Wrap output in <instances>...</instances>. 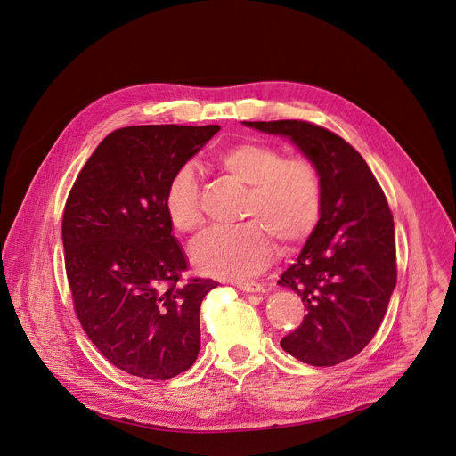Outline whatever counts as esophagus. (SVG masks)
<instances>
[{"label": "esophagus", "instance_id": "obj_1", "mask_svg": "<svg viewBox=\"0 0 456 456\" xmlns=\"http://www.w3.org/2000/svg\"><path fill=\"white\" fill-rule=\"evenodd\" d=\"M234 287H238L240 290H243V292H259V290H264V287L259 285V283H256V281H234L232 283Z\"/></svg>", "mask_w": 456, "mask_h": 456}]
</instances>
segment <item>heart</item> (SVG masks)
Wrapping results in <instances>:
<instances>
[{"label": "heart", "mask_w": 456, "mask_h": 456, "mask_svg": "<svg viewBox=\"0 0 456 456\" xmlns=\"http://www.w3.org/2000/svg\"><path fill=\"white\" fill-rule=\"evenodd\" d=\"M216 164L247 185L236 227H215L191 245V262L202 274L245 278L271 257L273 234L280 243L303 240L321 211V178L312 162L283 159L264 142H236L218 151ZM164 211L178 232H191L202 222L200 182L192 164L178 166L164 191Z\"/></svg>", "instance_id": "heart-1"}]
</instances>
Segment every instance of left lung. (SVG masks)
Wrapping results in <instances>:
<instances>
[{
    "label": "left lung",
    "mask_w": 456,
    "mask_h": 456,
    "mask_svg": "<svg viewBox=\"0 0 456 456\" xmlns=\"http://www.w3.org/2000/svg\"><path fill=\"white\" fill-rule=\"evenodd\" d=\"M289 139L321 178L317 225L278 285L305 303L281 348L312 366L357 355L375 336L397 283L395 227L364 159L341 137L303 120L243 122Z\"/></svg>",
    "instance_id": "1"
}]
</instances>
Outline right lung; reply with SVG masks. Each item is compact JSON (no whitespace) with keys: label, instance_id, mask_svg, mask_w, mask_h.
<instances>
[{"label":"right lung","instance_id":"obj_1","mask_svg":"<svg viewBox=\"0 0 456 456\" xmlns=\"http://www.w3.org/2000/svg\"><path fill=\"white\" fill-rule=\"evenodd\" d=\"M220 126H127L81 169L62 215L64 265L86 336L117 368L167 380L200 350V305L218 283L191 280L164 191Z\"/></svg>","mask_w":456,"mask_h":456}]
</instances>
